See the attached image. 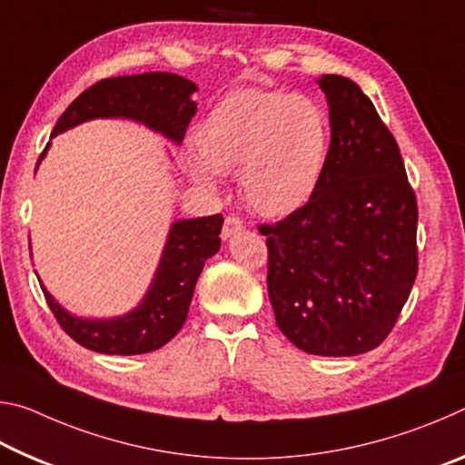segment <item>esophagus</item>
Instances as JSON below:
<instances>
[{
  "instance_id": "esophagus-1",
  "label": "esophagus",
  "mask_w": 465,
  "mask_h": 465,
  "mask_svg": "<svg viewBox=\"0 0 465 465\" xmlns=\"http://www.w3.org/2000/svg\"><path fill=\"white\" fill-rule=\"evenodd\" d=\"M242 230H243V223H242V219H240V217H235V215L225 217V222H223V230H222V238H223V240L232 238L233 233H238V232H242Z\"/></svg>"
}]
</instances>
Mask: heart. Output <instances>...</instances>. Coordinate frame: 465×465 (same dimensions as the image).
I'll use <instances>...</instances> for the list:
<instances>
[{"label":"heart","mask_w":465,"mask_h":465,"mask_svg":"<svg viewBox=\"0 0 465 465\" xmlns=\"http://www.w3.org/2000/svg\"><path fill=\"white\" fill-rule=\"evenodd\" d=\"M186 168L213 188L217 172L235 174L242 199L264 217H285L318 191L328 155V123L299 92L235 88L219 98L193 133Z\"/></svg>","instance_id":"1"}]
</instances>
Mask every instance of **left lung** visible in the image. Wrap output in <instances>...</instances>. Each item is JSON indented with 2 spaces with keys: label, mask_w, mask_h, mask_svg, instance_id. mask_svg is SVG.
<instances>
[{
  "label": "left lung",
  "mask_w": 465,
  "mask_h": 465,
  "mask_svg": "<svg viewBox=\"0 0 465 465\" xmlns=\"http://www.w3.org/2000/svg\"><path fill=\"white\" fill-rule=\"evenodd\" d=\"M330 108L324 174L308 204L266 235V287L281 332L322 357L373 351L419 272V207L396 139L342 75L318 80Z\"/></svg>",
  "instance_id": "obj_1"
}]
</instances>
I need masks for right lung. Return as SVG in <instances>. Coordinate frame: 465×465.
Returning <instances> with one entry per match:
<instances>
[{
  "mask_svg": "<svg viewBox=\"0 0 465 465\" xmlns=\"http://www.w3.org/2000/svg\"><path fill=\"white\" fill-rule=\"evenodd\" d=\"M196 85L176 74H139L100 80L84 90L59 116L51 135L92 119H131L183 143L188 123L196 113L191 98ZM41 153V160L46 153ZM38 160V162H41ZM222 213L180 219L170 227L152 287L135 310L113 320L77 318L54 302L43 285L46 303L59 326L85 349L104 355H143L166 344L184 326L196 279L204 261L219 252Z\"/></svg>",
  "mask_w": 465,
  "mask_h": 465,
  "instance_id": "right-lung-1",
  "label": "right lung"
}]
</instances>
